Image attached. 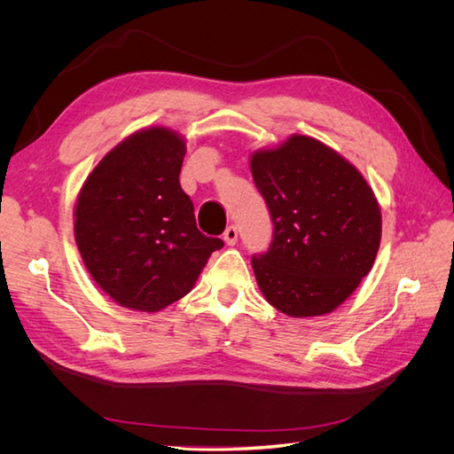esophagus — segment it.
Segmentation results:
<instances>
[{"instance_id":"34e87169","label":"esophagus","mask_w":454,"mask_h":454,"mask_svg":"<svg viewBox=\"0 0 454 454\" xmlns=\"http://www.w3.org/2000/svg\"><path fill=\"white\" fill-rule=\"evenodd\" d=\"M223 240H225L227 246H235L237 240H239V229L235 225L227 227L225 232H223Z\"/></svg>"}]
</instances>
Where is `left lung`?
Returning <instances> with one entry per match:
<instances>
[{
    "label": "left lung",
    "instance_id": "obj_1",
    "mask_svg": "<svg viewBox=\"0 0 454 454\" xmlns=\"http://www.w3.org/2000/svg\"><path fill=\"white\" fill-rule=\"evenodd\" d=\"M272 219V242L252 257L261 294L292 318L335 310L375 263L380 208L358 168L310 136L250 157Z\"/></svg>",
    "mask_w": 454,
    "mask_h": 454
}]
</instances>
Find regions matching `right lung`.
I'll use <instances>...</instances> for the list:
<instances>
[{"instance_id": "1", "label": "right lung", "mask_w": 454, "mask_h": 454, "mask_svg": "<svg viewBox=\"0 0 454 454\" xmlns=\"http://www.w3.org/2000/svg\"><path fill=\"white\" fill-rule=\"evenodd\" d=\"M185 140L151 127L117 144L89 174L75 202L74 232L94 282L115 303L157 312L195 286L222 239L197 229L180 185Z\"/></svg>"}]
</instances>
